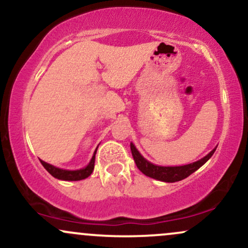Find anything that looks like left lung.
<instances>
[{
	"label": "left lung",
	"instance_id": "1",
	"mask_svg": "<svg viewBox=\"0 0 248 248\" xmlns=\"http://www.w3.org/2000/svg\"><path fill=\"white\" fill-rule=\"evenodd\" d=\"M130 150H132V155L134 157V161H135L136 163V167L139 168V170H140L141 172H143L144 175L148 176V177L155 178L157 179V181L173 183V182H178V181H182V179L186 178L187 176H190L192 172H195L196 170L199 169V168L203 166V164L213 155V153L216 152V148L207 154L205 157L201 158L199 161L186 164V166H179V167L155 166V164L150 163L149 161H147L146 158L139 153V150L136 149V147L134 146L133 143H130Z\"/></svg>",
	"mask_w": 248,
	"mask_h": 248
}]
</instances>
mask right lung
Instances as JSON below:
<instances>
[{
    "mask_svg": "<svg viewBox=\"0 0 248 248\" xmlns=\"http://www.w3.org/2000/svg\"><path fill=\"white\" fill-rule=\"evenodd\" d=\"M98 149V148H96ZM95 154L96 150L93 154L92 160H91L90 163L87 164V167L82 168V169L79 170H64L59 169V168L51 166V164L46 163V162L41 161L43 167L47 170V172L51 173L55 178L62 179V181H81V179L87 178L91 173L93 172V169H94V161H95Z\"/></svg>",
    "mask_w": 248,
    "mask_h": 248,
    "instance_id": "obj_1",
    "label": "right lung"
}]
</instances>
